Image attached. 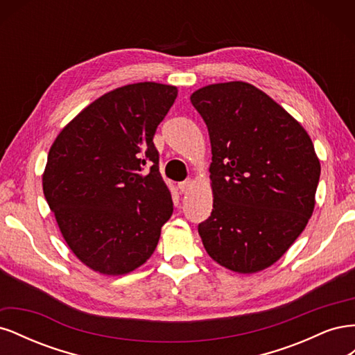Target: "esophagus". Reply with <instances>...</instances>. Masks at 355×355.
I'll list each match as a JSON object with an SVG mask.
<instances>
[{
    "label": "esophagus",
    "mask_w": 355,
    "mask_h": 355,
    "mask_svg": "<svg viewBox=\"0 0 355 355\" xmlns=\"http://www.w3.org/2000/svg\"><path fill=\"white\" fill-rule=\"evenodd\" d=\"M178 187H179V191H180V192H188V191L192 188V179L180 182V184H179Z\"/></svg>",
    "instance_id": "esophagus-1"
}]
</instances>
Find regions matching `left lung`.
<instances>
[{
	"mask_svg": "<svg viewBox=\"0 0 355 355\" xmlns=\"http://www.w3.org/2000/svg\"><path fill=\"white\" fill-rule=\"evenodd\" d=\"M207 125L213 210L198 225L214 262L239 274L274 265L315 207L320 159L300 123L244 81L210 84L191 94Z\"/></svg>",
	"mask_w": 355,
	"mask_h": 355,
	"instance_id": "8db88e82",
	"label": "left lung"
}]
</instances>
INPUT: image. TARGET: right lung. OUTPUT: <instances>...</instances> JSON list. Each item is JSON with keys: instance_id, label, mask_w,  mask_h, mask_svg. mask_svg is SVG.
<instances>
[{"instance_id": "right-lung-1", "label": "right lung", "mask_w": 355, "mask_h": 355, "mask_svg": "<svg viewBox=\"0 0 355 355\" xmlns=\"http://www.w3.org/2000/svg\"><path fill=\"white\" fill-rule=\"evenodd\" d=\"M178 87L154 81L105 93L50 146L42 191L71 252L103 275H124L153 256L173 213L153 137Z\"/></svg>"}]
</instances>
